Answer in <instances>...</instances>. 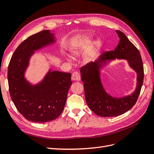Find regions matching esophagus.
I'll use <instances>...</instances> for the list:
<instances>
[{"mask_svg":"<svg viewBox=\"0 0 154 154\" xmlns=\"http://www.w3.org/2000/svg\"><path fill=\"white\" fill-rule=\"evenodd\" d=\"M81 79L80 74L78 72L75 71L72 74V80L74 81H80Z\"/></svg>","mask_w":154,"mask_h":154,"instance_id":"1","label":"esophagus"}]
</instances>
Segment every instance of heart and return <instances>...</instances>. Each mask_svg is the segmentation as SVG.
<instances>
[{
	"label": "heart",
	"mask_w": 154,
	"mask_h": 154,
	"mask_svg": "<svg viewBox=\"0 0 154 154\" xmlns=\"http://www.w3.org/2000/svg\"><path fill=\"white\" fill-rule=\"evenodd\" d=\"M91 40V36L89 35H85V36H78L75 37L71 42V47H70L69 51L71 53V54L73 57H78L82 55L84 51L86 50L87 48V45L89 43V42ZM100 46V42H97L95 44V48L90 54L86 58V61L89 62L91 61L92 58H94L95 53L97 48ZM69 60H71V58H68Z\"/></svg>",
	"instance_id": "1"
}]
</instances>
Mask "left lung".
Returning a JSON list of instances; mask_svg holds the SVG:
<instances>
[{
  "mask_svg": "<svg viewBox=\"0 0 154 154\" xmlns=\"http://www.w3.org/2000/svg\"><path fill=\"white\" fill-rule=\"evenodd\" d=\"M116 31L119 42L114 51L103 53L95 62H90L80 69L87 103L91 110L101 117L118 116L131 109L136 103L143 83L144 69L140 53L123 32ZM116 59L127 60L137 74L136 89L132 94L120 98L109 95L100 79L102 68Z\"/></svg>",
  "mask_w": 154,
  "mask_h": 154,
  "instance_id": "obj_1",
  "label": "left lung"
}]
</instances>
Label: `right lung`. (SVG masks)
Returning a JSON list of instances; mask_svg holds the SVG:
<instances>
[{
    "instance_id": "right-lung-1",
    "label": "right lung",
    "mask_w": 154,
    "mask_h": 154,
    "mask_svg": "<svg viewBox=\"0 0 154 154\" xmlns=\"http://www.w3.org/2000/svg\"><path fill=\"white\" fill-rule=\"evenodd\" d=\"M54 33L42 31L18 45L9 63V91L18 112L28 121L49 122L62 114L72 85L71 74L49 69L44 78L32 85L25 77L31 57L36 51L56 42Z\"/></svg>"
}]
</instances>
